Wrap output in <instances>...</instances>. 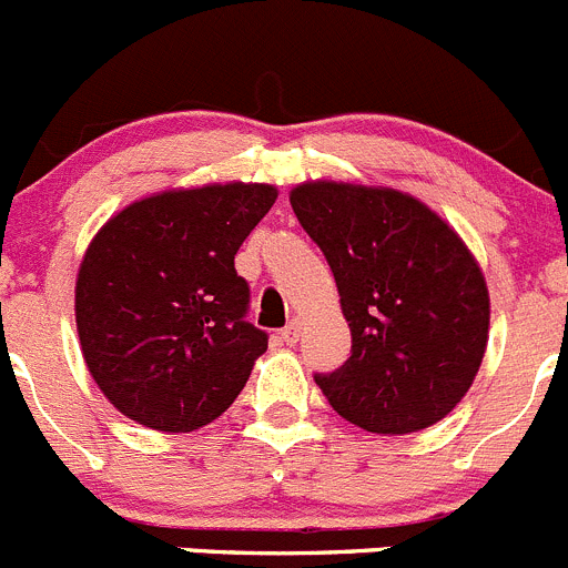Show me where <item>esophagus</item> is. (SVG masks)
I'll list each match as a JSON object with an SVG mask.
<instances>
[{"mask_svg": "<svg viewBox=\"0 0 568 568\" xmlns=\"http://www.w3.org/2000/svg\"><path fill=\"white\" fill-rule=\"evenodd\" d=\"M298 337H301V324H298V321H290V324L284 326V329H281V341L287 343V346H295V343H298Z\"/></svg>", "mask_w": 568, "mask_h": 568, "instance_id": "34e87169", "label": "esophagus"}]
</instances>
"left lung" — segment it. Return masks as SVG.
<instances>
[{
  "label": "left lung",
  "instance_id": "left-lung-1",
  "mask_svg": "<svg viewBox=\"0 0 568 568\" xmlns=\"http://www.w3.org/2000/svg\"><path fill=\"white\" fill-rule=\"evenodd\" d=\"M290 202L352 329L348 361L315 374L332 408L392 436L445 419L473 386L490 329L485 275L459 233L394 189L318 180Z\"/></svg>",
  "mask_w": 568,
  "mask_h": 568
}]
</instances>
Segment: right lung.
<instances>
[{
  "mask_svg": "<svg viewBox=\"0 0 568 568\" xmlns=\"http://www.w3.org/2000/svg\"><path fill=\"white\" fill-rule=\"evenodd\" d=\"M278 191L227 182L123 207L75 281L81 352L103 397L134 423L185 434L231 408L267 332L250 324L233 258Z\"/></svg>",
  "mask_w": 568,
  "mask_h": 568,
  "instance_id": "right-lung-1",
  "label": "right lung"
}]
</instances>
